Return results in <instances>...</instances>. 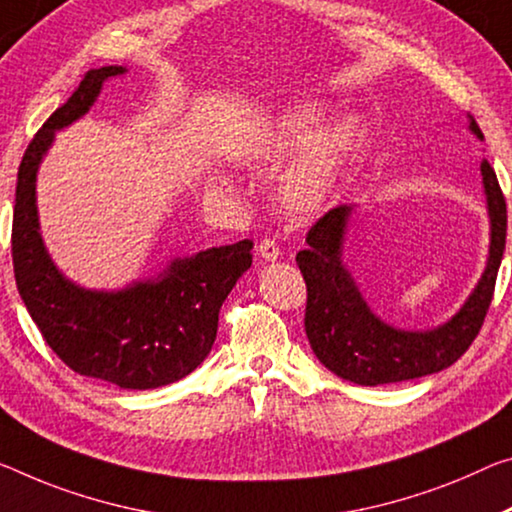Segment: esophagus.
<instances>
[{
  "instance_id": "1",
  "label": "esophagus",
  "mask_w": 512,
  "mask_h": 512,
  "mask_svg": "<svg viewBox=\"0 0 512 512\" xmlns=\"http://www.w3.org/2000/svg\"><path fill=\"white\" fill-rule=\"evenodd\" d=\"M257 253H259V257L264 259V262H275V259L280 257V248L273 239H264V241H259Z\"/></svg>"
}]
</instances>
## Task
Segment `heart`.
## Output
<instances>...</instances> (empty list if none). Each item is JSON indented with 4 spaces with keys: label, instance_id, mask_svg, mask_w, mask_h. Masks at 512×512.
<instances>
[{
    "label": "heart",
    "instance_id": "b5f03b06",
    "mask_svg": "<svg viewBox=\"0 0 512 512\" xmlns=\"http://www.w3.org/2000/svg\"><path fill=\"white\" fill-rule=\"evenodd\" d=\"M323 120L326 109L321 104H294L269 120L250 148L253 159L262 164L285 161L303 150L278 186L280 205L294 218L316 216L330 205L358 150L360 127L353 118L339 120L316 135Z\"/></svg>",
    "mask_w": 512,
    "mask_h": 512
}]
</instances>
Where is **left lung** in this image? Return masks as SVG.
<instances>
[{
	"instance_id": "obj_1",
	"label": "left lung",
	"mask_w": 512,
	"mask_h": 512,
	"mask_svg": "<svg viewBox=\"0 0 512 512\" xmlns=\"http://www.w3.org/2000/svg\"><path fill=\"white\" fill-rule=\"evenodd\" d=\"M469 132L483 141L476 120ZM485 205L490 216V250L481 280L460 310L442 326L403 330L371 310L344 264V243L355 207H335L307 232V248L296 264L307 285L305 332L323 367L355 385L401 383L451 367L483 326L506 248V200L488 161H481Z\"/></svg>"
}]
</instances>
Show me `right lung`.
I'll list each match as a JSON object with an SVG mask.
<instances>
[{
	"instance_id": "1",
	"label": "right lung",
	"mask_w": 512,
	"mask_h": 512,
	"mask_svg": "<svg viewBox=\"0 0 512 512\" xmlns=\"http://www.w3.org/2000/svg\"><path fill=\"white\" fill-rule=\"evenodd\" d=\"M125 72V66L88 70L29 143L15 186L13 269L40 335L72 371L120 389H157L189 376L212 351L223 300L253 264V241L175 257L154 278L113 291L79 287L59 271L40 234V161L56 132L91 111L104 81Z\"/></svg>"
}]
</instances>
